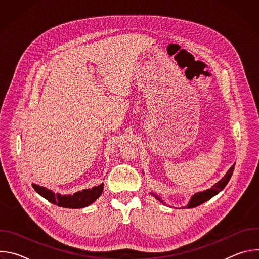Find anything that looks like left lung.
Returning <instances> with one entry per match:
<instances>
[{
    "instance_id": "1",
    "label": "left lung",
    "mask_w": 259,
    "mask_h": 259,
    "mask_svg": "<svg viewBox=\"0 0 259 259\" xmlns=\"http://www.w3.org/2000/svg\"><path fill=\"white\" fill-rule=\"evenodd\" d=\"M236 164V163H235ZM235 164L228 170V172L226 173V175L221 178L217 183H215L214 186L206 191H203V192H198L196 193L195 195L192 196L191 200L189 201L188 205L184 206V208H195L197 206H200L201 204L207 202L208 200H210L211 198H213L214 196H216L219 192L223 191L226 186L228 184V182L230 181L232 175H233V172H234V169H235ZM151 195H153L157 200H159L162 204H165V202L163 201L162 197L157 195V194H154V193H151ZM166 205V204H165ZM183 208V207H182Z\"/></svg>"
}]
</instances>
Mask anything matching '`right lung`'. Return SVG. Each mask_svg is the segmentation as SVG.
Instances as JSON below:
<instances>
[{
	"mask_svg": "<svg viewBox=\"0 0 259 259\" xmlns=\"http://www.w3.org/2000/svg\"><path fill=\"white\" fill-rule=\"evenodd\" d=\"M31 186L36 193L48 200L50 203L59 207L70 209H80L91 205L101 196L103 191V182L93 187L92 189L79 191L72 195H61L59 193H54L53 191L35 183H31Z\"/></svg>",
	"mask_w": 259,
	"mask_h": 259,
	"instance_id": "add662e5",
	"label": "right lung"
}]
</instances>
